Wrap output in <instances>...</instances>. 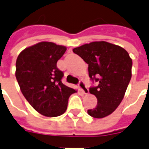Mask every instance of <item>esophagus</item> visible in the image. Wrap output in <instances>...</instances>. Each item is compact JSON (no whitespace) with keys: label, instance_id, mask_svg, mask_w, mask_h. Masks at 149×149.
Instances as JSON below:
<instances>
[{"label":"esophagus","instance_id":"esophagus-1","mask_svg":"<svg viewBox=\"0 0 149 149\" xmlns=\"http://www.w3.org/2000/svg\"><path fill=\"white\" fill-rule=\"evenodd\" d=\"M78 86H79L80 89H81V91H82L84 94L88 93V89L87 88L86 84L84 83V81H80L79 84H78Z\"/></svg>","mask_w":149,"mask_h":149}]
</instances>
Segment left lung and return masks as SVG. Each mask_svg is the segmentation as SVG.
Returning <instances> with one entry per match:
<instances>
[{
    "mask_svg": "<svg viewBox=\"0 0 149 149\" xmlns=\"http://www.w3.org/2000/svg\"><path fill=\"white\" fill-rule=\"evenodd\" d=\"M88 65V76L97 86L89 88L97 106L88 110L94 118H103L116 110L124 98L132 77V61L128 52L106 41H94L72 49Z\"/></svg>",
    "mask_w": 149,
    "mask_h": 149,
    "instance_id": "obj_1",
    "label": "left lung"
}]
</instances>
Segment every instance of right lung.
I'll use <instances>...</instances> for the list:
<instances>
[{
	"label": "right lung",
	"mask_w": 149,
	"mask_h": 149,
	"mask_svg": "<svg viewBox=\"0 0 149 149\" xmlns=\"http://www.w3.org/2000/svg\"><path fill=\"white\" fill-rule=\"evenodd\" d=\"M66 47L43 41L26 48L16 62V78L28 102L45 116H58L67 109L68 100L76 90L62 83L63 72L56 63Z\"/></svg>",
	"instance_id": "right-lung-1"
}]
</instances>
